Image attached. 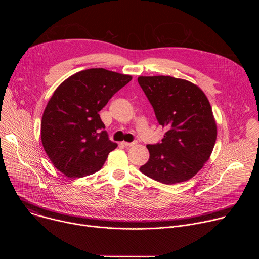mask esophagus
Wrapping results in <instances>:
<instances>
[{
	"label": "esophagus",
	"mask_w": 259,
	"mask_h": 259,
	"mask_svg": "<svg viewBox=\"0 0 259 259\" xmlns=\"http://www.w3.org/2000/svg\"><path fill=\"white\" fill-rule=\"evenodd\" d=\"M122 143H123V145H125V146H132V145L136 144V143H137V141H136V140H135V141H132V142H127V141H123Z\"/></svg>",
	"instance_id": "obj_1"
}]
</instances>
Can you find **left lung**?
I'll use <instances>...</instances> for the list:
<instances>
[{
	"label": "left lung",
	"instance_id": "1",
	"mask_svg": "<svg viewBox=\"0 0 259 259\" xmlns=\"http://www.w3.org/2000/svg\"><path fill=\"white\" fill-rule=\"evenodd\" d=\"M160 125L161 142L146 145L150 159L139 170L165 184L186 181L208 161L216 141V124L204 92L193 83L169 76L139 77Z\"/></svg>",
	"mask_w": 259,
	"mask_h": 259
}]
</instances>
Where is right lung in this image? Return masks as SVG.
Segmentation results:
<instances>
[{"instance_id": "obj_1", "label": "right lung", "mask_w": 259, "mask_h": 259, "mask_svg": "<svg viewBox=\"0 0 259 259\" xmlns=\"http://www.w3.org/2000/svg\"><path fill=\"white\" fill-rule=\"evenodd\" d=\"M131 80V76L90 68L55 90L44 110L41 137L57 170L68 177H82L102 167L118 144L108 139L98 113Z\"/></svg>"}]
</instances>
